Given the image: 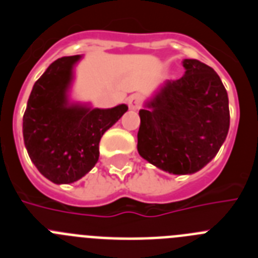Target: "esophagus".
I'll return each mask as SVG.
<instances>
[{
	"mask_svg": "<svg viewBox=\"0 0 258 258\" xmlns=\"http://www.w3.org/2000/svg\"><path fill=\"white\" fill-rule=\"evenodd\" d=\"M127 104H129V108L132 111H137L142 107V97L140 94H133L132 97H129L127 99Z\"/></svg>",
	"mask_w": 258,
	"mask_h": 258,
	"instance_id": "obj_1",
	"label": "esophagus"
}]
</instances>
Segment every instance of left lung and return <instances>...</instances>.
I'll use <instances>...</instances> for the list:
<instances>
[{"label": "left lung", "mask_w": 258, "mask_h": 258, "mask_svg": "<svg viewBox=\"0 0 258 258\" xmlns=\"http://www.w3.org/2000/svg\"><path fill=\"white\" fill-rule=\"evenodd\" d=\"M178 80H168L141 109L137 149L173 174H191L217 155L230 126L227 92L220 76L198 59H184Z\"/></svg>", "instance_id": "left-lung-1"}]
</instances>
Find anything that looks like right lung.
I'll return each instance as SVG.
<instances>
[{
	"instance_id": "add662e5",
	"label": "right lung",
	"mask_w": 258,
	"mask_h": 258,
	"mask_svg": "<svg viewBox=\"0 0 258 258\" xmlns=\"http://www.w3.org/2000/svg\"><path fill=\"white\" fill-rule=\"evenodd\" d=\"M80 55L63 56L47 67L33 85L23 116V137L29 157L54 183H72L92 170L99 157V141L127 111L68 104L72 68Z\"/></svg>"
}]
</instances>
